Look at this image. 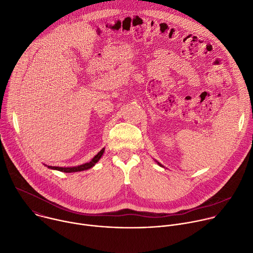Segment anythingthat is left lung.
Masks as SVG:
<instances>
[{
  "instance_id": "left-lung-1",
  "label": "left lung",
  "mask_w": 253,
  "mask_h": 253,
  "mask_svg": "<svg viewBox=\"0 0 253 253\" xmlns=\"http://www.w3.org/2000/svg\"><path fill=\"white\" fill-rule=\"evenodd\" d=\"M157 163H158V164H159V165H160V166H162V165H161V164H160V163H159V162H157Z\"/></svg>"
}]
</instances>
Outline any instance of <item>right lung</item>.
I'll return each mask as SVG.
<instances>
[{
	"mask_svg": "<svg viewBox=\"0 0 253 253\" xmlns=\"http://www.w3.org/2000/svg\"><path fill=\"white\" fill-rule=\"evenodd\" d=\"M105 151V148H103L96 156H94V158L90 161V162H87L85 164H82V165H79V166H75V167H58V166H48V168L50 169H53V170H58V171H61V172H66V173H72V172H78V171H84V170H87V169H90L92 168L99 160L100 158L102 157L103 153Z\"/></svg>",
	"mask_w": 253,
	"mask_h": 253,
	"instance_id": "1",
	"label": "right lung"
}]
</instances>
